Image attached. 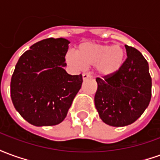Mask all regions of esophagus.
Returning a JSON list of instances; mask_svg holds the SVG:
<instances>
[{"instance_id": "obj_1", "label": "esophagus", "mask_w": 160, "mask_h": 160, "mask_svg": "<svg viewBox=\"0 0 160 160\" xmlns=\"http://www.w3.org/2000/svg\"><path fill=\"white\" fill-rule=\"evenodd\" d=\"M82 78H83V80H87L88 78H92V75L88 73H84L82 74Z\"/></svg>"}]
</instances>
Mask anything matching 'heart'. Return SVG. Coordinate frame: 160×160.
I'll list each match as a JSON object with an SVG mask.
<instances>
[{"label":"heart","mask_w":160,"mask_h":160,"mask_svg":"<svg viewBox=\"0 0 160 160\" xmlns=\"http://www.w3.org/2000/svg\"><path fill=\"white\" fill-rule=\"evenodd\" d=\"M125 60V51L119 44L86 42L77 47L76 53L68 51L65 61L74 69H83L86 67L95 66L102 76H111L118 72Z\"/></svg>","instance_id":"heart-1"}]
</instances>
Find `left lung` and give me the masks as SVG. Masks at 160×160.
Returning <instances> with one entry per match:
<instances>
[{"mask_svg":"<svg viewBox=\"0 0 160 160\" xmlns=\"http://www.w3.org/2000/svg\"><path fill=\"white\" fill-rule=\"evenodd\" d=\"M127 58L111 76L98 77L95 106L102 121L114 127L133 123L150 103L152 78L148 62L139 50L125 45Z\"/></svg>","mask_w":160,"mask_h":160,"instance_id":"8db88e82","label":"left lung"}]
</instances>
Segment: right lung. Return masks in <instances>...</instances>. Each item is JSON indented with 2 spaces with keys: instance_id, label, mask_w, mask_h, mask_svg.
<instances>
[{
  "instance_id": "add662e5",
  "label": "right lung",
  "mask_w": 160,
  "mask_h": 160,
  "mask_svg": "<svg viewBox=\"0 0 160 160\" xmlns=\"http://www.w3.org/2000/svg\"><path fill=\"white\" fill-rule=\"evenodd\" d=\"M68 40L46 38L19 57L11 79V98L16 111L34 126L62 122L81 87L82 75H71L63 67Z\"/></svg>"
}]
</instances>
